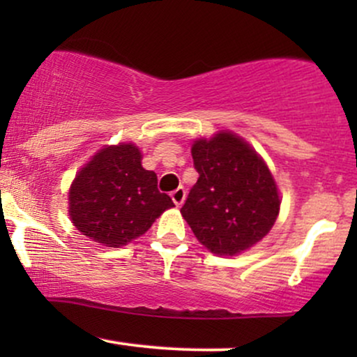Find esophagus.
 <instances>
[{
	"label": "esophagus",
	"instance_id": "34e87169",
	"mask_svg": "<svg viewBox=\"0 0 357 357\" xmlns=\"http://www.w3.org/2000/svg\"><path fill=\"white\" fill-rule=\"evenodd\" d=\"M171 199H173V203L176 206H181L184 203V199H186V191H184V188H178V190H174L171 192Z\"/></svg>",
	"mask_w": 357,
	"mask_h": 357
}]
</instances>
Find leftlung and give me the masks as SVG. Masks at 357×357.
<instances>
[{"mask_svg":"<svg viewBox=\"0 0 357 357\" xmlns=\"http://www.w3.org/2000/svg\"><path fill=\"white\" fill-rule=\"evenodd\" d=\"M191 154L199 178L183 204V218L211 253L238 255L275 223V179L257 151L228 130L195 141Z\"/></svg>","mask_w":357,"mask_h":357,"instance_id":"1","label":"left lung"}]
</instances>
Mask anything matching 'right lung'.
<instances>
[{"instance_id": "1", "label": "right lung", "mask_w": 357, "mask_h": 357, "mask_svg": "<svg viewBox=\"0 0 357 357\" xmlns=\"http://www.w3.org/2000/svg\"><path fill=\"white\" fill-rule=\"evenodd\" d=\"M141 159L137 146L121 142L100 149L79 171L68 191V213L82 235L105 247H124L174 206Z\"/></svg>"}]
</instances>
